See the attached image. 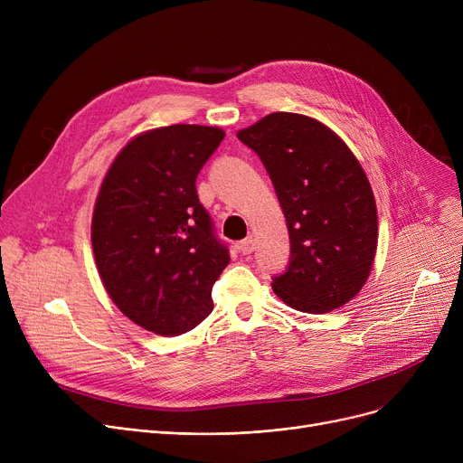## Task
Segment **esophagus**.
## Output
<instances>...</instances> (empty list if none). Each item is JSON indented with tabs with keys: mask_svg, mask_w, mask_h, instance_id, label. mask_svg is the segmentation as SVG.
<instances>
[{
	"mask_svg": "<svg viewBox=\"0 0 463 463\" xmlns=\"http://www.w3.org/2000/svg\"><path fill=\"white\" fill-rule=\"evenodd\" d=\"M238 250L244 253V255H250V253H253L255 251V240L250 236V238H246V240H241L240 244H238Z\"/></svg>",
	"mask_w": 463,
	"mask_h": 463,
	"instance_id": "esophagus-1",
	"label": "esophagus"
}]
</instances>
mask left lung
<instances>
[{
  "label": "left lung",
  "instance_id": "1",
  "mask_svg": "<svg viewBox=\"0 0 463 463\" xmlns=\"http://www.w3.org/2000/svg\"><path fill=\"white\" fill-rule=\"evenodd\" d=\"M270 175L290 238V262L272 283L293 309L328 313L366 285L377 251V206L349 146L319 119L272 112L240 129Z\"/></svg>",
  "mask_w": 463,
  "mask_h": 463
}]
</instances>
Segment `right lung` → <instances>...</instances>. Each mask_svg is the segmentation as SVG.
Listing matches in <instances>:
<instances>
[{
	"label": "right lung",
	"instance_id": "add662e5",
	"mask_svg": "<svg viewBox=\"0 0 463 463\" xmlns=\"http://www.w3.org/2000/svg\"><path fill=\"white\" fill-rule=\"evenodd\" d=\"M223 137L187 124L144 131L119 150L97 193V272L116 307L148 332L185 334L213 307L212 287L231 257L194 182Z\"/></svg>",
	"mask_w": 463,
	"mask_h": 463
}]
</instances>
